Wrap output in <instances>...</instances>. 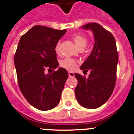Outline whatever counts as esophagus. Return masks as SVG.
Instances as JSON below:
<instances>
[{"instance_id":"1","label":"esophagus","mask_w":134,"mask_h":134,"mask_svg":"<svg viewBox=\"0 0 134 134\" xmlns=\"http://www.w3.org/2000/svg\"><path fill=\"white\" fill-rule=\"evenodd\" d=\"M68 74H69V76L70 77H73L75 76V75H74V73L71 72V71H69V72H68Z\"/></svg>"}]
</instances>
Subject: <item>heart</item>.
I'll list each match as a JSON object with an SVG mask.
<instances>
[{"instance_id": "1", "label": "heart", "mask_w": 134, "mask_h": 134, "mask_svg": "<svg viewBox=\"0 0 134 134\" xmlns=\"http://www.w3.org/2000/svg\"><path fill=\"white\" fill-rule=\"evenodd\" d=\"M73 39H74V42H75V44L76 45V46L79 48L80 50H83L86 47L87 43H88V40H87L86 37L85 36L82 35H74L73 36ZM60 41H58L54 48L55 52L57 54L60 52ZM60 65V67L64 68V69H66L67 70L72 71L76 68L77 64H76V62L74 60H73V59H71V58H67L63 59V60H61Z\"/></svg>"}]
</instances>
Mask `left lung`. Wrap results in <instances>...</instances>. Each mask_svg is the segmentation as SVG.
<instances>
[{"mask_svg": "<svg viewBox=\"0 0 134 134\" xmlns=\"http://www.w3.org/2000/svg\"><path fill=\"white\" fill-rule=\"evenodd\" d=\"M81 28L93 32L95 43L91 54L80 67L83 71H91L88 78L74 74L77 80L75 94L82 106L95 109L107 102L113 92L119 56L115 39L111 32L95 22Z\"/></svg>", "mask_w": 134, "mask_h": 134, "instance_id": "8db88e82", "label": "left lung"}]
</instances>
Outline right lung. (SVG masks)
<instances>
[{
  "instance_id": "right-lung-1",
  "label": "right lung",
  "mask_w": 134,
  "mask_h": 134,
  "mask_svg": "<svg viewBox=\"0 0 134 134\" xmlns=\"http://www.w3.org/2000/svg\"><path fill=\"white\" fill-rule=\"evenodd\" d=\"M67 31L54 30L43 26H35L22 35L14 57L18 85L27 102L40 110H49L57 106L65 82L67 70L58 67L54 48Z\"/></svg>"
}]
</instances>
